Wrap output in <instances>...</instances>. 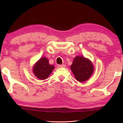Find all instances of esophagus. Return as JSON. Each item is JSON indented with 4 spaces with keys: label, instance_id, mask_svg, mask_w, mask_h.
<instances>
[{
    "label": "esophagus",
    "instance_id": "1",
    "mask_svg": "<svg viewBox=\"0 0 123 123\" xmlns=\"http://www.w3.org/2000/svg\"><path fill=\"white\" fill-rule=\"evenodd\" d=\"M59 67H62V68H64L66 67L65 64H60V65H59Z\"/></svg>",
    "mask_w": 123,
    "mask_h": 123
}]
</instances>
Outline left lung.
I'll return each instance as SVG.
<instances>
[{"label": "left lung", "mask_w": 123, "mask_h": 123, "mask_svg": "<svg viewBox=\"0 0 123 123\" xmlns=\"http://www.w3.org/2000/svg\"><path fill=\"white\" fill-rule=\"evenodd\" d=\"M70 69L76 80L82 82L92 76L94 72V66L89 59L77 56L73 60Z\"/></svg>", "instance_id": "1"}]
</instances>
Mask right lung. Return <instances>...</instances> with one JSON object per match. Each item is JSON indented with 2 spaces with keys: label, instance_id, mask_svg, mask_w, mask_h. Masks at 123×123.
Wrapping results in <instances>:
<instances>
[{
  "label": "right lung",
  "instance_id": "right-lung-1",
  "mask_svg": "<svg viewBox=\"0 0 123 123\" xmlns=\"http://www.w3.org/2000/svg\"><path fill=\"white\" fill-rule=\"evenodd\" d=\"M55 67L49 63L47 58L43 57L41 58L33 67V72L37 78L40 80H45L48 78L53 72Z\"/></svg>",
  "mask_w": 123,
  "mask_h": 123
}]
</instances>
